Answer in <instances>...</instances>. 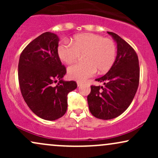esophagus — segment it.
<instances>
[{"mask_svg":"<svg viewBox=\"0 0 158 158\" xmlns=\"http://www.w3.org/2000/svg\"><path fill=\"white\" fill-rule=\"evenodd\" d=\"M83 83L81 82V81H77V86L78 87H79V86H81V85H82Z\"/></svg>","mask_w":158,"mask_h":158,"instance_id":"esophagus-1","label":"esophagus"}]
</instances>
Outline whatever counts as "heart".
Instances as JSON below:
<instances>
[{
	"label": "heart",
	"mask_w": 158,
	"mask_h": 158,
	"mask_svg": "<svg viewBox=\"0 0 158 158\" xmlns=\"http://www.w3.org/2000/svg\"><path fill=\"white\" fill-rule=\"evenodd\" d=\"M58 56L63 62L71 64L84 54V63L71 65L68 69L71 79L82 81L97 73H105L113 66L117 56V46L112 39L94 33L74 36L70 42L59 45Z\"/></svg>",
	"instance_id": "heart-1"
}]
</instances>
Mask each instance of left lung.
<instances>
[{"instance_id": "left-lung-1", "label": "left lung", "mask_w": 158, "mask_h": 158, "mask_svg": "<svg viewBox=\"0 0 158 158\" xmlns=\"http://www.w3.org/2000/svg\"><path fill=\"white\" fill-rule=\"evenodd\" d=\"M117 44L113 66L103 77L96 79L104 86L91 85L88 96L90 113L101 119H110L122 114L130 106L138 88L139 66L135 50L120 36L108 32Z\"/></svg>"}]
</instances>
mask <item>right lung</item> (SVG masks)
Returning a JSON list of instances; mask_svg holds the SVG:
<instances>
[{
    "label": "right lung",
    "instance_id": "right-lung-1",
    "mask_svg": "<svg viewBox=\"0 0 158 158\" xmlns=\"http://www.w3.org/2000/svg\"><path fill=\"white\" fill-rule=\"evenodd\" d=\"M59 39L46 32L23 49L19 62V81L23 99L30 110L46 120L62 117L68 108V94L77 88L76 81H63L66 68L57 49ZM54 83H57L56 85Z\"/></svg>",
    "mask_w": 158,
    "mask_h": 158
}]
</instances>
